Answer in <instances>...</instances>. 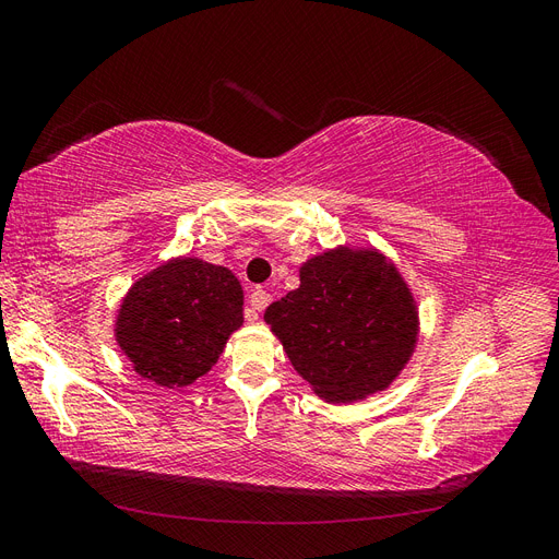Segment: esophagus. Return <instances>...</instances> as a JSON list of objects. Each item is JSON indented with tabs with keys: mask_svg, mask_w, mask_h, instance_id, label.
Returning a JSON list of instances; mask_svg holds the SVG:
<instances>
[{
	"mask_svg": "<svg viewBox=\"0 0 559 559\" xmlns=\"http://www.w3.org/2000/svg\"><path fill=\"white\" fill-rule=\"evenodd\" d=\"M270 300H273V296H270L263 286H257V289L251 292V296H249V302H251V308L253 310H265L267 306H270Z\"/></svg>",
	"mask_w": 559,
	"mask_h": 559,
	"instance_id": "34e87169",
	"label": "esophagus"
}]
</instances>
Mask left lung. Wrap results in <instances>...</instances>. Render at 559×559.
<instances>
[{
    "mask_svg": "<svg viewBox=\"0 0 559 559\" xmlns=\"http://www.w3.org/2000/svg\"><path fill=\"white\" fill-rule=\"evenodd\" d=\"M314 394L349 403L382 392L415 352V298L378 249H329L263 314Z\"/></svg>",
    "mask_w": 559,
    "mask_h": 559,
    "instance_id": "obj_1",
    "label": "left lung"
}]
</instances>
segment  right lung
I'll return each instance as SVG.
<instances>
[{
	"mask_svg": "<svg viewBox=\"0 0 559 559\" xmlns=\"http://www.w3.org/2000/svg\"><path fill=\"white\" fill-rule=\"evenodd\" d=\"M242 286L228 267L179 257L130 286L116 317V343L158 386H186L218 361L242 326Z\"/></svg>",
	"mask_w": 559,
	"mask_h": 559,
	"instance_id": "add662e5",
	"label": "right lung"
}]
</instances>
